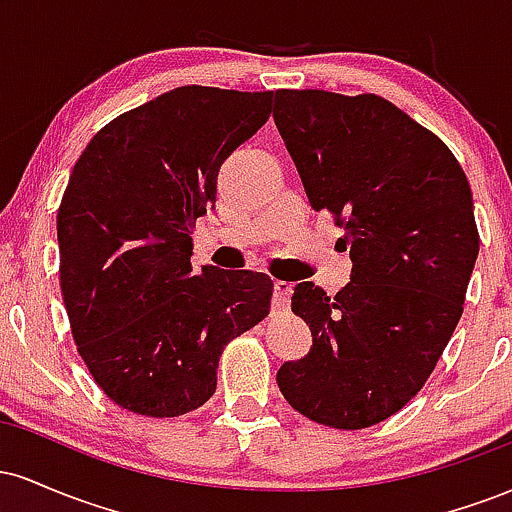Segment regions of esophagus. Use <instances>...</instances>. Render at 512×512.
<instances>
[{
    "label": "esophagus",
    "instance_id": "1",
    "mask_svg": "<svg viewBox=\"0 0 512 512\" xmlns=\"http://www.w3.org/2000/svg\"><path fill=\"white\" fill-rule=\"evenodd\" d=\"M291 293H293V284H289V281H281V279L274 281V310L289 308Z\"/></svg>",
    "mask_w": 512,
    "mask_h": 512
}]
</instances>
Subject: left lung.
Segmentation results:
<instances>
[{
	"instance_id": "left-lung-1",
	"label": "left lung",
	"mask_w": 512,
	"mask_h": 512,
	"mask_svg": "<svg viewBox=\"0 0 512 512\" xmlns=\"http://www.w3.org/2000/svg\"><path fill=\"white\" fill-rule=\"evenodd\" d=\"M274 122L351 255L337 296L313 281L293 289L313 346L276 385L317 424L368 428L424 387L460 322L479 255L472 190L448 146L375 93L279 88Z\"/></svg>"
}]
</instances>
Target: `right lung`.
<instances>
[{
  "mask_svg": "<svg viewBox=\"0 0 512 512\" xmlns=\"http://www.w3.org/2000/svg\"><path fill=\"white\" fill-rule=\"evenodd\" d=\"M272 91L180 86L108 122L69 175L60 284L98 387L154 419L202 407L223 346L269 315L262 272L192 269L221 163L269 120Z\"/></svg>",
  "mask_w": 512,
  "mask_h": 512,
  "instance_id": "add662e5",
  "label": "right lung"
}]
</instances>
